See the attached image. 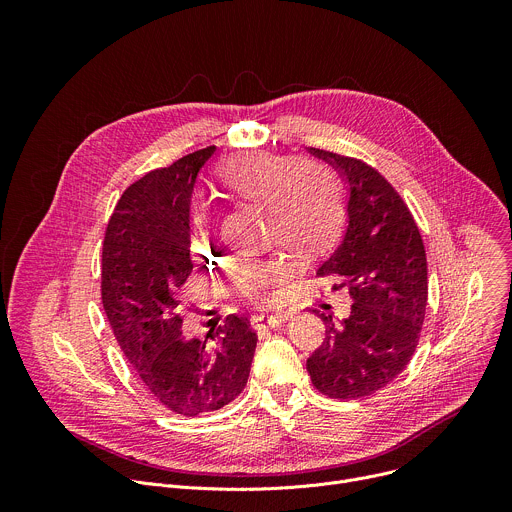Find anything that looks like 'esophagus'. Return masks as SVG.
Returning <instances> with one entry per match:
<instances>
[{
    "label": "esophagus",
    "mask_w": 512,
    "mask_h": 512,
    "mask_svg": "<svg viewBox=\"0 0 512 512\" xmlns=\"http://www.w3.org/2000/svg\"><path fill=\"white\" fill-rule=\"evenodd\" d=\"M289 320V314L287 312H279V314H259L253 318V324L257 328H277L281 326L283 322Z\"/></svg>",
    "instance_id": "obj_1"
}]
</instances>
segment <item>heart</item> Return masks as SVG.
Listing matches in <instances>:
<instances>
[{
  "instance_id": "1",
  "label": "heart",
  "mask_w": 512,
  "mask_h": 512,
  "mask_svg": "<svg viewBox=\"0 0 512 512\" xmlns=\"http://www.w3.org/2000/svg\"><path fill=\"white\" fill-rule=\"evenodd\" d=\"M227 184L273 208L279 239L300 251L324 247L338 231L342 204L336 184L328 176L310 174L296 158L261 154L233 164ZM206 239V225L198 241ZM291 273L283 261H255L241 269V283L255 298H273L279 283Z\"/></svg>"
}]
</instances>
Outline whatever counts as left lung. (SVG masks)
<instances>
[{
  "instance_id": "8db88e82",
  "label": "left lung",
  "mask_w": 512,
  "mask_h": 512,
  "mask_svg": "<svg viewBox=\"0 0 512 512\" xmlns=\"http://www.w3.org/2000/svg\"><path fill=\"white\" fill-rule=\"evenodd\" d=\"M328 164L346 190V229L318 275L342 277L354 300L340 324L322 316L324 344L308 358L314 387L334 399L367 397L411 360L427 306V259L413 216L371 166L306 148Z\"/></svg>"
}]
</instances>
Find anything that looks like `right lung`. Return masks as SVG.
Wrapping results in <instances>:
<instances>
[{"label":"right lung","mask_w":512,"mask_h":512,"mask_svg":"<svg viewBox=\"0 0 512 512\" xmlns=\"http://www.w3.org/2000/svg\"><path fill=\"white\" fill-rule=\"evenodd\" d=\"M216 148L131 184L103 243L101 296L131 367L162 405L192 417L229 405L247 385L257 334L231 314L204 340L184 338L178 287L192 271L190 202Z\"/></svg>","instance_id":"obj_1"}]
</instances>
